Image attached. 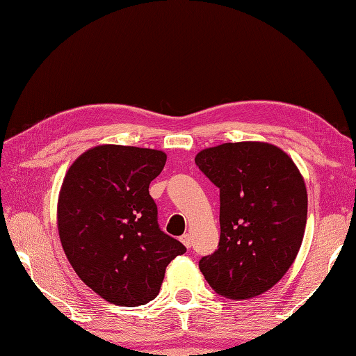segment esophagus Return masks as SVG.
Wrapping results in <instances>:
<instances>
[{"instance_id":"1","label":"esophagus","mask_w":356,"mask_h":356,"mask_svg":"<svg viewBox=\"0 0 356 356\" xmlns=\"http://www.w3.org/2000/svg\"><path fill=\"white\" fill-rule=\"evenodd\" d=\"M180 242H182L185 246H186V248H191V245H193V242H191V236H190V234H184V236L182 237H180Z\"/></svg>"}]
</instances>
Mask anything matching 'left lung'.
I'll return each instance as SVG.
<instances>
[{"label": "left lung", "mask_w": 356, "mask_h": 356, "mask_svg": "<svg viewBox=\"0 0 356 356\" xmlns=\"http://www.w3.org/2000/svg\"><path fill=\"white\" fill-rule=\"evenodd\" d=\"M196 165L220 188V243L200 270L231 300L272 289L303 242L308 193L297 165L268 143H225L201 150Z\"/></svg>", "instance_id": "left-lung-1"}]
</instances>
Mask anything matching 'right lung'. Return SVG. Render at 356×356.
Here are the masks:
<instances>
[{
    "label": "right lung",
    "mask_w": 356,
    "mask_h": 356,
    "mask_svg": "<svg viewBox=\"0 0 356 356\" xmlns=\"http://www.w3.org/2000/svg\"><path fill=\"white\" fill-rule=\"evenodd\" d=\"M165 163L161 150L102 144L65 172L58 197L63 250L84 284L113 305L154 300L168 264L186 251L159 227L149 195Z\"/></svg>",
    "instance_id": "right-lung-1"
}]
</instances>
